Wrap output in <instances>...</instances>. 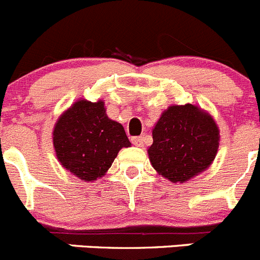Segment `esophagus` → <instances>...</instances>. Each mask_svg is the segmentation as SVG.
<instances>
[{"label": "esophagus", "mask_w": 260, "mask_h": 260, "mask_svg": "<svg viewBox=\"0 0 260 260\" xmlns=\"http://www.w3.org/2000/svg\"><path fill=\"white\" fill-rule=\"evenodd\" d=\"M146 135H140V137H133L132 138V143L134 146L137 147H143L144 142H146Z\"/></svg>", "instance_id": "obj_1"}]
</instances>
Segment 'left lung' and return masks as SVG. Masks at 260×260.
Returning <instances> with one entry per match:
<instances>
[{
  "label": "left lung",
  "instance_id": "8db88e82",
  "mask_svg": "<svg viewBox=\"0 0 260 260\" xmlns=\"http://www.w3.org/2000/svg\"><path fill=\"white\" fill-rule=\"evenodd\" d=\"M148 154L157 173L184 183L209 168L219 147V130L208 113L192 104L171 106L161 114Z\"/></svg>",
  "mask_w": 260,
  "mask_h": 260
}]
</instances>
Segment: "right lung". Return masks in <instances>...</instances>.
<instances>
[{
    "label": "right lung",
    "mask_w": 260,
    "mask_h": 260,
    "mask_svg": "<svg viewBox=\"0 0 260 260\" xmlns=\"http://www.w3.org/2000/svg\"><path fill=\"white\" fill-rule=\"evenodd\" d=\"M52 139L61 165L86 182L103 177L118 151L132 144L122 125L109 120L102 101L76 102L58 120Z\"/></svg>",
    "instance_id": "add662e5"
}]
</instances>
